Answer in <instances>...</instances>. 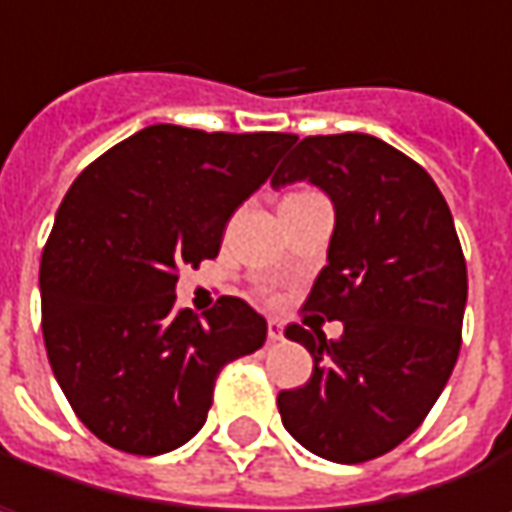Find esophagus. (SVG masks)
<instances>
[{
	"mask_svg": "<svg viewBox=\"0 0 512 512\" xmlns=\"http://www.w3.org/2000/svg\"><path fill=\"white\" fill-rule=\"evenodd\" d=\"M266 338H269L272 344L284 341V329H281V323H278V320H269V323H266Z\"/></svg>",
	"mask_w": 512,
	"mask_h": 512,
	"instance_id": "34e87169",
	"label": "esophagus"
}]
</instances>
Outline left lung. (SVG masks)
<instances>
[{
  "label": "left lung",
  "mask_w": 512,
  "mask_h": 512,
  "mask_svg": "<svg viewBox=\"0 0 512 512\" xmlns=\"http://www.w3.org/2000/svg\"><path fill=\"white\" fill-rule=\"evenodd\" d=\"M308 180L335 207V231L305 311L344 335L287 326L314 358L302 388L278 394L287 433L332 462H367L409 439L460 356L468 275L433 177L376 136H308L272 186Z\"/></svg>",
  "instance_id": "obj_1"
}]
</instances>
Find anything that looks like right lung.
<instances>
[{"label":"right lung","instance_id":"right-lung-1","mask_svg":"<svg viewBox=\"0 0 512 512\" xmlns=\"http://www.w3.org/2000/svg\"><path fill=\"white\" fill-rule=\"evenodd\" d=\"M290 133L154 124L67 189L41 257L52 373L109 448L156 457L207 421L219 370L266 341V320L222 296L204 320L174 305L177 269L219 255L234 210L272 174Z\"/></svg>","mask_w":512,"mask_h":512}]
</instances>
